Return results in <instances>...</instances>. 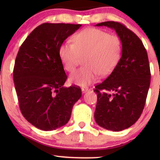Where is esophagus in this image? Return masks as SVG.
I'll list each match as a JSON object with an SVG mask.
<instances>
[{
  "instance_id": "34e87169",
  "label": "esophagus",
  "mask_w": 160,
  "mask_h": 160,
  "mask_svg": "<svg viewBox=\"0 0 160 160\" xmlns=\"http://www.w3.org/2000/svg\"><path fill=\"white\" fill-rule=\"evenodd\" d=\"M87 91H89V88H87V87H82V93H85V92H87Z\"/></svg>"
}]
</instances>
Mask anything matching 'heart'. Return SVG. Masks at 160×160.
I'll return each instance as SVG.
<instances>
[{"label":"heart","instance_id":"obj_1","mask_svg":"<svg viewBox=\"0 0 160 160\" xmlns=\"http://www.w3.org/2000/svg\"><path fill=\"white\" fill-rule=\"evenodd\" d=\"M73 43L65 42L59 49L64 68L74 71L84 58V68L70 76L73 84L87 87L97 80L98 76L106 77L112 73L121 56L122 45L119 37L96 28L83 30L73 36Z\"/></svg>","mask_w":160,"mask_h":160}]
</instances>
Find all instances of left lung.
<instances>
[{"label": "left lung", "mask_w": 160, "mask_h": 160, "mask_svg": "<svg viewBox=\"0 0 160 160\" xmlns=\"http://www.w3.org/2000/svg\"><path fill=\"white\" fill-rule=\"evenodd\" d=\"M95 26L114 30L122 43L117 66L94 90L98 94L96 123L118 132L134 124L143 112L151 78L147 52L141 39L122 24L108 21Z\"/></svg>", "instance_id": "8db88e82"}]
</instances>
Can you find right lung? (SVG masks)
Wrapping results in <instances>:
<instances>
[{"label":"right lung","instance_id":"right-lung-1","mask_svg":"<svg viewBox=\"0 0 160 160\" xmlns=\"http://www.w3.org/2000/svg\"><path fill=\"white\" fill-rule=\"evenodd\" d=\"M81 26L43 23L19 48L13 72L19 108L28 122L40 130L51 131L66 124L82 97L79 87H63L67 76L59 54L61 44Z\"/></svg>","mask_w":160,"mask_h":160}]
</instances>
